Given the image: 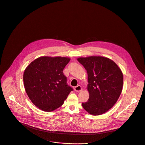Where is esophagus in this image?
Segmentation results:
<instances>
[{"mask_svg": "<svg viewBox=\"0 0 145 145\" xmlns=\"http://www.w3.org/2000/svg\"><path fill=\"white\" fill-rule=\"evenodd\" d=\"M81 89H82L81 86L80 85H79L74 87V90L76 91H80L81 90Z\"/></svg>", "mask_w": 145, "mask_h": 145, "instance_id": "34e87169", "label": "esophagus"}]
</instances>
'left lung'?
<instances>
[{
    "label": "left lung",
    "mask_w": 145,
    "mask_h": 145,
    "mask_svg": "<svg viewBox=\"0 0 145 145\" xmlns=\"http://www.w3.org/2000/svg\"><path fill=\"white\" fill-rule=\"evenodd\" d=\"M88 73L89 98L82 103L84 109L94 116L111 109L121 93L123 77L120 68L112 60L102 56L77 59Z\"/></svg>",
    "instance_id": "left-lung-1"
}]
</instances>
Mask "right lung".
Returning <instances> with one entry per match:
<instances>
[{"instance_id":"right-lung-1","label":"right lung","mask_w":145,"mask_h":145,"mask_svg":"<svg viewBox=\"0 0 145 145\" xmlns=\"http://www.w3.org/2000/svg\"><path fill=\"white\" fill-rule=\"evenodd\" d=\"M70 59L40 57L26 68L23 74L25 90L32 103L40 109L51 112L60 107L73 88L67 84L63 69Z\"/></svg>"}]
</instances>
